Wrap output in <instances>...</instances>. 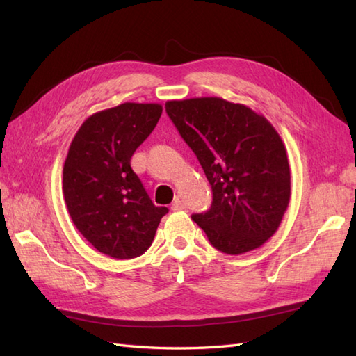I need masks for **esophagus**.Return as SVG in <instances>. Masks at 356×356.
<instances>
[{
  "label": "esophagus",
  "mask_w": 356,
  "mask_h": 356,
  "mask_svg": "<svg viewBox=\"0 0 356 356\" xmlns=\"http://www.w3.org/2000/svg\"><path fill=\"white\" fill-rule=\"evenodd\" d=\"M186 208V205H185V202L180 199V197H176L174 199V202H172V205H171V209L172 211H182V209H185Z\"/></svg>",
  "instance_id": "esophagus-1"
}]
</instances>
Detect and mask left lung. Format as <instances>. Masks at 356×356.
<instances>
[{
    "mask_svg": "<svg viewBox=\"0 0 356 356\" xmlns=\"http://www.w3.org/2000/svg\"><path fill=\"white\" fill-rule=\"evenodd\" d=\"M165 110L213 188L211 209L193 216L211 245L240 255L266 243L291 200V168L275 128L223 97L168 101Z\"/></svg>",
    "mask_w": 356,
    "mask_h": 356,
    "instance_id": "8db88e82",
    "label": "left lung"
}]
</instances>
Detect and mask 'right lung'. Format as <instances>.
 <instances>
[{
	"label": "right lung",
	"mask_w": 356,
	"mask_h": 356,
	"mask_svg": "<svg viewBox=\"0 0 356 356\" xmlns=\"http://www.w3.org/2000/svg\"><path fill=\"white\" fill-rule=\"evenodd\" d=\"M161 115L162 105L154 102H124L96 111L82 122L67 153V211L88 243L113 259L145 252L168 213V208L154 207L130 165Z\"/></svg>",
	"instance_id": "add662e5"
}]
</instances>
